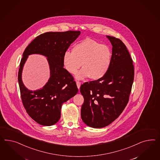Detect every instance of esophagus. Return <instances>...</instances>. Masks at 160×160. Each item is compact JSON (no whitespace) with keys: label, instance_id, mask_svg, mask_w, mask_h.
<instances>
[{"label":"esophagus","instance_id":"obj_1","mask_svg":"<svg viewBox=\"0 0 160 160\" xmlns=\"http://www.w3.org/2000/svg\"><path fill=\"white\" fill-rule=\"evenodd\" d=\"M76 85H77V87H78V89H80V86H81V82H76Z\"/></svg>","mask_w":160,"mask_h":160}]
</instances>
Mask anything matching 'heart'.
Wrapping results in <instances>:
<instances>
[{"instance_id": "b5f03b06", "label": "heart", "mask_w": 160, "mask_h": 160, "mask_svg": "<svg viewBox=\"0 0 160 160\" xmlns=\"http://www.w3.org/2000/svg\"><path fill=\"white\" fill-rule=\"evenodd\" d=\"M112 60V51L108 45L87 38L74 46L72 52L66 51L63 55V64L69 73H76L82 63V70L76 78L82 80L89 77L92 80L100 79L107 74Z\"/></svg>"}]
</instances>
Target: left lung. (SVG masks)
I'll list each match as a JSON object with an SVG mask.
<instances>
[{
	"mask_svg": "<svg viewBox=\"0 0 160 160\" xmlns=\"http://www.w3.org/2000/svg\"><path fill=\"white\" fill-rule=\"evenodd\" d=\"M112 46L109 69L104 77L80 87L84 97L83 122L93 128L109 125L123 112L129 101L134 80L133 61L121 39L107 35Z\"/></svg>",
	"mask_w": 160,
	"mask_h": 160,
	"instance_id": "obj_1",
	"label": "left lung"
}]
</instances>
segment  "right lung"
<instances>
[{
	"instance_id": "right-lung-1",
	"label": "right lung",
	"mask_w": 160,
	"mask_h": 160,
	"mask_svg": "<svg viewBox=\"0 0 160 160\" xmlns=\"http://www.w3.org/2000/svg\"><path fill=\"white\" fill-rule=\"evenodd\" d=\"M80 31L48 32L36 37L22 54L18 73L22 102L29 116L43 126H52L61 118L62 105L78 92L73 78L63 68V55L77 39ZM39 54L47 57L50 78L41 89L32 91L22 80L23 67L28 56Z\"/></svg>"
}]
</instances>
